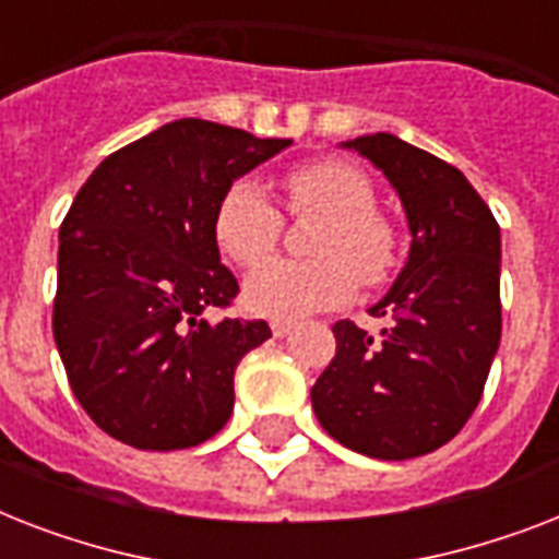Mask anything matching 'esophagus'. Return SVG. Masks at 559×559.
I'll return each mask as SVG.
<instances>
[{
    "label": "esophagus",
    "instance_id": "34e87169",
    "mask_svg": "<svg viewBox=\"0 0 559 559\" xmlns=\"http://www.w3.org/2000/svg\"><path fill=\"white\" fill-rule=\"evenodd\" d=\"M289 331H293V322H272V336L275 340H284Z\"/></svg>",
    "mask_w": 559,
    "mask_h": 559
}]
</instances>
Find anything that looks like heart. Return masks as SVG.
Instances as JSON below:
<instances>
[{
    "label": "heart",
    "instance_id": "1",
    "mask_svg": "<svg viewBox=\"0 0 559 559\" xmlns=\"http://www.w3.org/2000/svg\"><path fill=\"white\" fill-rule=\"evenodd\" d=\"M289 214H322L310 261H266L284 231V214L252 179H237L214 209V240L237 266H258L246 281L252 313L296 319L345 305L359 281L377 287L397 266V231L373 209L377 193L366 170L345 159L298 162L281 177Z\"/></svg>",
    "mask_w": 559,
    "mask_h": 559
}]
</instances>
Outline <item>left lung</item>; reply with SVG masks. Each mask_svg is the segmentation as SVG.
Returning <instances> with one entry per match:
<instances>
[{"label":"left lung","mask_w":559,"mask_h":559,"mask_svg":"<svg viewBox=\"0 0 559 559\" xmlns=\"http://www.w3.org/2000/svg\"><path fill=\"white\" fill-rule=\"evenodd\" d=\"M389 177L412 228L408 261L371 316L380 336L333 324L336 357L310 389L324 432L406 461L464 429L502 340L499 223L459 168L391 133L345 142Z\"/></svg>","instance_id":"left-lung-1"}]
</instances>
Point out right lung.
I'll return each instance as SVG.
<instances>
[{"instance_id":"right-lung-1","label":"right lung","mask_w":559,"mask_h":559,"mask_svg":"<svg viewBox=\"0 0 559 559\" xmlns=\"http://www.w3.org/2000/svg\"><path fill=\"white\" fill-rule=\"evenodd\" d=\"M289 144L179 118L109 153L78 191L60 226L51 324L74 397L109 438L170 452L226 426L237 362L272 331L202 316L240 293L219 263L214 209Z\"/></svg>"}]
</instances>
